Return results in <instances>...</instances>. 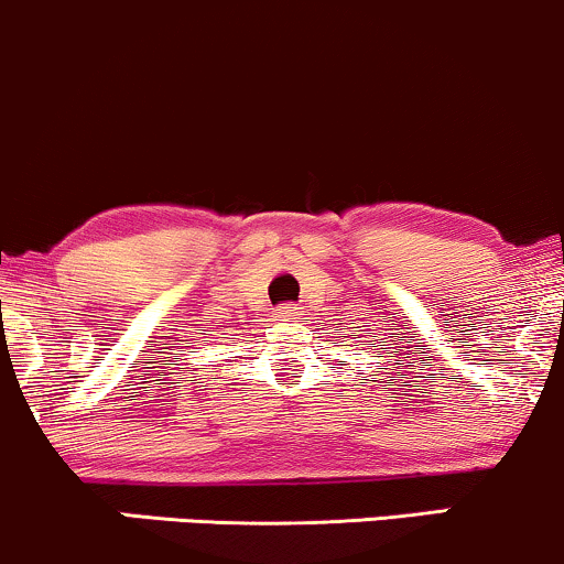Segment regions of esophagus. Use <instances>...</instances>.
I'll return each mask as SVG.
<instances>
[{
  "mask_svg": "<svg viewBox=\"0 0 564 564\" xmlns=\"http://www.w3.org/2000/svg\"><path fill=\"white\" fill-rule=\"evenodd\" d=\"M296 315H300V307H296V304H281V310L275 313V318L291 321V318H296Z\"/></svg>",
  "mask_w": 564,
  "mask_h": 564,
  "instance_id": "34e87169",
  "label": "esophagus"
}]
</instances>
